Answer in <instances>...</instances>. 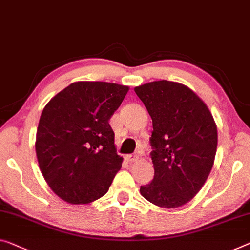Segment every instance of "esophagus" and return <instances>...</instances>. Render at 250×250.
I'll return each instance as SVG.
<instances>
[{"label": "esophagus", "mask_w": 250, "mask_h": 250, "mask_svg": "<svg viewBox=\"0 0 250 250\" xmlns=\"http://www.w3.org/2000/svg\"><path fill=\"white\" fill-rule=\"evenodd\" d=\"M125 160L127 161L128 163H136L138 161V157L137 155H127L125 157Z\"/></svg>", "instance_id": "obj_1"}]
</instances>
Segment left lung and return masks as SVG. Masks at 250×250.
<instances>
[{
    "instance_id": "left-lung-1",
    "label": "left lung",
    "mask_w": 250,
    "mask_h": 250,
    "mask_svg": "<svg viewBox=\"0 0 250 250\" xmlns=\"http://www.w3.org/2000/svg\"><path fill=\"white\" fill-rule=\"evenodd\" d=\"M134 91L153 122L154 179L140 192L160 208H179L197 195L213 167L216 122L206 103L183 83L159 80Z\"/></svg>"
}]
</instances>
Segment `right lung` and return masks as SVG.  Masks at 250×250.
Listing matches in <instances>:
<instances>
[{"label": "right lung", "instance_id": "right-lung-1", "mask_svg": "<svg viewBox=\"0 0 250 250\" xmlns=\"http://www.w3.org/2000/svg\"><path fill=\"white\" fill-rule=\"evenodd\" d=\"M128 90L118 83L76 82L42 110L38 163L50 189L63 201L87 205L108 191L123 162L108 121Z\"/></svg>", "mask_w": 250, "mask_h": 250}]
</instances>
